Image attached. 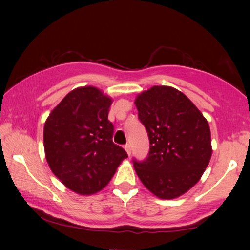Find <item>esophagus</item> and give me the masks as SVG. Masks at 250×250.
I'll use <instances>...</instances> for the list:
<instances>
[{"mask_svg":"<svg viewBox=\"0 0 250 250\" xmlns=\"http://www.w3.org/2000/svg\"><path fill=\"white\" fill-rule=\"evenodd\" d=\"M124 149H125V151L127 152V155H128V156H131V146H129V145H126V146H124Z\"/></svg>","mask_w":250,"mask_h":250,"instance_id":"obj_1","label":"esophagus"}]
</instances>
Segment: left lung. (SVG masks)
I'll return each mask as SVG.
<instances>
[{"label": "left lung", "instance_id": "left-lung-1", "mask_svg": "<svg viewBox=\"0 0 250 250\" xmlns=\"http://www.w3.org/2000/svg\"><path fill=\"white\" fill-rule=\"evenodd\" d=\"M139 119L149 135L148 158L134 169L146 189L160 199L189 191L211 157L210 128L199 109L182 92L152 86L136 95Z\"/></svg>", "mask_w": 250, "mask_h": 250}]
</instances>
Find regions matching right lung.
Wrapping results in <instances>:
<instances>
[{
	"label": "right lung",
	"mask_w": 250,
	"mask_h": 250,
	"mask_svg": "<svg viewBox=\"0 0 250 250\" xmlns=\"http://www.w3.org/2000/svg\"><path fill=\"white\" fill-rule=\"evenodd\" d=\"M112 99L100 88L82 86L69 92L44 124L45 158L64 187L82 196L101 191L127 153L112 142L108 121Z\"/></svg>",
	"instance_id": "right-lung-1"
}]
</instances>
